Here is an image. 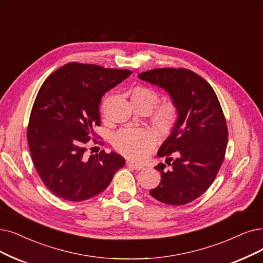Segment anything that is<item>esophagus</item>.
Here are the masks:
<instances>
[{"label": "esophagus", "mask_w": 263, "mask_h": 263, "mask_svg": "<svg viewBox=\"0 0 263 263\" xmlns=\"http://www.w3.org/2000/svg\"><path fill=\"white\" fill-rule=\"evenodd\" d=\"M127 165H128L129 167L134 168V170H136V171H141V170H142V168H143V166H142V165H138V164H135V163L130 162V161H127Z\"/></svg>", "instance_id": "obj_1"}]
</instances>
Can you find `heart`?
<instances>
[{
    "mask_svg": "<svg viewBox=\"0 0 263 263\" xmlns=\"http://www.w3.org/2000/svg\"><path fill=\"white\" fill-rule=\"evenodd\" d=\"M130 100L136 110L150 112V121L162 136L174 132L179 121V108L172 100L157 104V91L146 86H136L130 90ZM156 144L155 134L148 128H126L120 130L113 139L115 150L130 160L141 162L146 159Z\"/></svg>",
    "mask_w": 263,
    "mask_h": 263,
    "instance_id": "b5f03b06",
    "label": "heart"
}]
</instances>
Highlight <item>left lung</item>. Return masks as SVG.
<instances>
[{
  "label": "left lung",
  "mask_w": 263,
  "mask_h": 263,
  "mask_svg": "<svg viewBox=\"0 0 263 263\" xmlns=\"http://www.w3.org/2000/svg\"><path fill=\"white\" fill-rule=\"evenodd\" d=\"M139 79L164 88L180 112L157 153L168 166H155L161 183L150 194L168 205L187 204L208 190L224 160L229 134L222 108L208 82L191 70L153 69Z\"/></svg>",
  "instance_id": "left-lung-1"
}]
</instances>
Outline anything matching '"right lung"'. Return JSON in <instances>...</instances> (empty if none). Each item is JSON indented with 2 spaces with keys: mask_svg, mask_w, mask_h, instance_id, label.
I'll return each mask as SVG.
<instances>
[{
  "mask_svg": "<svg viewBox=\"0 0 263 263\" xmlns=\"http://www.w3.org/2000/svg\"><path fill=\"white\" fill-rule=\"evenodd\" d=\"M130 71L70 62L44 81L28 124L27 138L35 170L45 186L66 201L81 202L106 190L125 165L117 153L87 155L93 128L100 126L102 96Z\"/></svg>",
  "mask_w": 263,
  "mask_h": 263,
  "instance_id": "obj_1",
  "label": "right lung"
}]
</instances>
